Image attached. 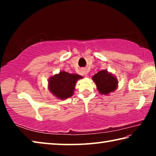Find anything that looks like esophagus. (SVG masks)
Returning <instances> with one entry per match:
<instances>
[{
  "label": "esophagus",
  "mask_w": 156,
  "mask_h": 156,
  "mask_svg": "<svg viewBox=\"0 0 156 156\" xmlns=\"http://www.w3.org/2000/svg\"><path fill=\"white\" fill-rule=\"evenodd\" d=\"M87 72H86V71H83V75H84V76H87Z\"/></svg>",
  "instance_id": "34e87169"
}]
</instances>
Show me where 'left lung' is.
I'll return each instance as SVG.
<instances>
[{
    "label": "left lung",
    "instance_id": "8db88e82",
    "mask_svg": "<svg viewBox=\"0 0 156 156\" xmlns=\"http://www.w3.org/2000/svg\"><path fill=\"white\" fill-rule=\"evenodd\" d=\"M93 80L100 94H108L113 92L117 87L118 81L116 78L107 71H100L93 76Z\"/></svg>",
    "mask_w": 156,
    "mask_h": 156
}]
</instances>
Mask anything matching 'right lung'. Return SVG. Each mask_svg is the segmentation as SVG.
Returning <instances> with one entry per match:
<instances>
[{
  "mask_svg": "<svg viewBox=\"0 0 156 156\" xmlns=\"http://www.w3.org/2000/svg\"><path fill=\"white\" fill-rule=\"evenodd\" d=\"M83 77L78 74H71L62 72L53 76L49 80V91L60 99H65L73 95L76 83Z\"/></svg>",
  "mask_w": 156,
  "mask_h": 156,
  "instance_id": "add662e5",
  "label": "right lung"
}]
</instances>
